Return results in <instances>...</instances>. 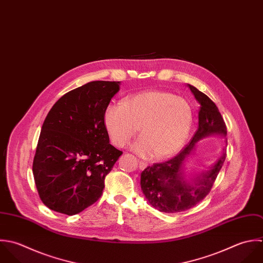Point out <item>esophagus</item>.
I'll use <instances>...</instances> for the list:
<instances>
[{"instance_id": "1", "label": "esophagus", "mask_w": 263, "mask_h": 263, "mask_svg": "<svg viewBox=\"0 0 263 263\" xmlns=\"http://www.w3.org/2000/svg\"><path fill=\"white\" fill-rule=\"evenodd\" d=\"M148 166V163L147 162H145V161H140L139 162V167H140V170H145L146 167Z\"/></svg>"}]
</instances>
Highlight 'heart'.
<instances>
[{
  "label": "heart",
  "mask_w": 263,
  "mask_h": 263,
  "mask_svg": "<svg viewBox=\"0 0 263 263\" xmlns=\"http://www.w3.org/2000/svg\"><path fill=\"white\" fill-rule=\"evenodd\" d=\"M194 120L191 103L164 90H148L109 104L104 123L113 144L125 147L141 127L143 135L133 146L143 157L165 158L185 143Z\"/></svg>",
  "instance_id": "obj_1"
}]
</instances>
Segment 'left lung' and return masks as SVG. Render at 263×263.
I'll use <instances>...</instances> for the list:
<instances>
[{
	"mask_svg": "<svg viewBox=\"0 0 263 263\" xmlns=\"http://www.w3.org/2000/svg\"><path fill=\"white\" fill-rule=\"evenodd\" d=\"M189 88L200 103L198 129L191 142L174 158L154 163L141 174V187L147 200L154 208L165 213L182 212L200 203L211 191L227 155L223 149L207 172L198 175L191 183L184 179L183 164L195 150L197 142L210 135L227 136L226 122L214 102L194 86L189 85Z\"/></svg>",
	"mask_w": 263,
	"mask_h": 263,
	"instance_id": "obj_1",
	"label": "left lung"
}]
</instances>
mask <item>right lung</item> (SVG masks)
I'll list each match as a JSON object with an SVG mask.
<instances>
[{
	"instance_id": "obj_1",
	"label": "right lung",
	"mask_w": 263,
	"mask_h": 263,
	"mask_svg": "<svg viewBox=\"0 0 263 263\" xmlns=\"http://www.w3.org/2000/svg\"><path fill=\"white\" fill-rule=\"evenodd\" d=\"M119 82L96 81L62 96L49 111L32 173L43 203L74 215L93 204L122 154L109 143L104 113Z\"/></svg>"
}]
</instances>
